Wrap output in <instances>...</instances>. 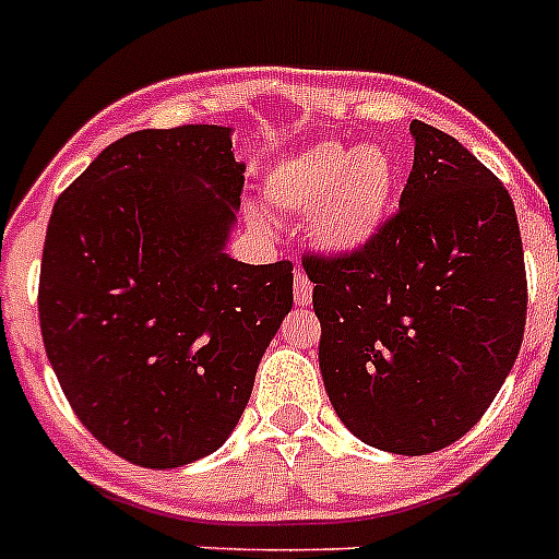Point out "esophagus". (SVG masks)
Wrapping results in <instances>:
<instances>
[{"label":"esophagus","mask_w":559,"mask_h":559,"mask_svg":"<svg viewBox=\"0 0 559 559\" xmlns=\"http://www.w3.org/2000/svg\"><path fill=\"white\" fill-rule=\"evenodd\" d=\"M311 295H314V284H311V281L300 273V270H297L295 273V306H309Z\"/></svg>","instance_id":"1"}]
</instances>
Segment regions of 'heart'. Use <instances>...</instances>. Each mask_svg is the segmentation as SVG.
I'll return each instance as SVG.
<instances>
[{
	"label": "heart",
	"mask_w": 559,
	"mask_h": 559,
	"mask_svg": "<svg viewBox=\"0 0 559 559\" xmlns=\"http://www.w3.org/2000/svg\"><path fill=\"white\" fill-rule=\"evenodd\" d=\"M397 162L383 145L314 143L286 156L264 179V198L284 215H311L322 250L350 255L385 226L397 195Z\"/></svg>",
	"instance_id": "1"
}]
</instances>
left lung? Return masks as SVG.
<instances>
[{
  "mask_svg": "<svg viewBox=\"0 0 559 559\" xmlns=\"http://www.w3.org/2000/svg\"><path fill=\"white\" fill-rule=\"evenodd\" d=\"M411 134L397 215L358 253L304 264L333 411L391 455L466 436L513 369L526 322L510 192L441 129L414 121Z\"/></svg>",
  "mask_w": 559,
  "mask_h": 559,
  "instance_id": "left-lung-1",
  "label": "left lung"
}]
</instances>
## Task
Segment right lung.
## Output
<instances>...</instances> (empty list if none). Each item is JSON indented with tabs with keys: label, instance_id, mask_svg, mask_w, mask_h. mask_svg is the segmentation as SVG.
<instances>
[{
	"label": "right lung",
	"instance_id": "right-lung-1",
	"mask_svg": "<svg viewBox=\"0 0 559 559\" xmlns=\"http://www.w3.org/2000/svg\"><path fill=\"white\" fill-rule=\"evenodd\" d=\"M242 174L231 127L143 129L51 209L46 356L82 425L123 461L179 468L226 444L289 314V262L226 253Z\"/></svg>",
	"mask_w": 559,
	"mask_h": 559
}]
</instances>
